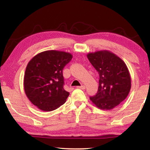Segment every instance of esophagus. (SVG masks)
I'll return each instance as SVG.
<instances>
[{"instance_id":"obj_1","label":"esophagus","mask_w":150,"mask_h":150,"mask_svg":"<svg viewBox=\"0 0 150 150\" xmlns=\"http://www.w3.org/2000/svg\"><path fill=\"white\" fill-rule=\"evenodd\" d=\"M77 88H80V89L84 90V89H85L86 87H85V85H81V86H78Z\"/></svg>"}]
</instances>
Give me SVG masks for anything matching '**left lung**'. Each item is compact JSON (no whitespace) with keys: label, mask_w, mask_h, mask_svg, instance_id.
Segmentation results:
<instances>
[{"label":"left lung","mask_w":150,"mask_h":150,"mask_svg":"<svg viewBox=\"0 0 150 150\" xmlns=\"http://www.w3.org/2000/svg\"><path fill=\"white\" fill-rule=\"evenodd\" d=\"M87 57L99 75V85L90 99L96 107L111 110L122 102L131 88V78L122 60L107 50L89 53Z\"/></svg>","instance_id":"obj_1"}]
</instances>
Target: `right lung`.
<instances>
[{
	"label": "right lung",
	"mask_w": 150,
	"mask_h": 150,
	"mask_svg": "<svg viewBox=\"0 0 150 150\" xmlns=\"http://www.w3.org/2000/svg\"><path fill=\"white\" fill-rule=\"evenodd\" d=\"M72 57L69 53L48 50L35 55L28 63L25 93L40 110L52 111L65 103L69 93L63 88V69Z\"/></svg>",
	"instance_id": "add662e5"
}]
</instances>
